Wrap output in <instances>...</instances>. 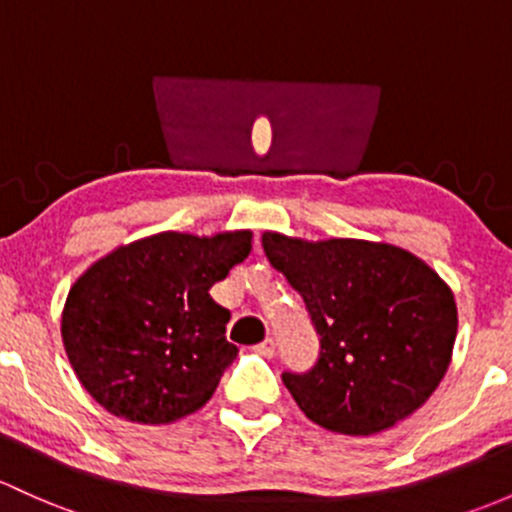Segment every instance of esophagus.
Returning a JSON list of instances; mask_svg holds the SVG:
<instances>
[{
	"instance_id": "esophagus-1",
	"label": "esophagus",
	"mask_w": 512,
	"mask_h": 512,
	"mask_svg": "<svg viewBox=\"0 0 512 512\" xmlns=\"http://www.w3.org/2000/svg\"><path fill=\"white\" fill-rule=\"evenodd\" d=\"M255 353L265 355V358H272V355H274V341H272V338H267V341L257 343V346H255Z\"/></svg>"
}]
</instances>
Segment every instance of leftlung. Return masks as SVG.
Returning a JSON list of instances; mask_svg holds the SVG:
<instances>
[{"label": "left lung", "instance_id": "left-lung-1", "mask_svg": "<svg viewBox=\"0 0 512 512\" xmlns=\"http://www.w3.org/2000/svg\"><path fill=\"white\" fill-rule=\"evenodd\" d=\"M274 270L304 297L319 360L284 373L299 410L328 432L368 437L437 390L454 351V292L424 260L387 242L262 233Z\"/></svg>", "mask_w": 512, "mask_h": 512}]
</instances>
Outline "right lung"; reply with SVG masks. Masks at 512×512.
I'll return each mask as SVG.
<instances>
[{"instance_id":"right-lung-1","label":"right lung","mask_w":512,"mask_h":512,"mask_svg":"<svg viewBox=\"0 0 512 512\" xmlns=\"http://www.w3.org/2000/svg\"><path fill=\"white\" fill-rule=\"evenodd\" d=\"M252 250L250 230L149 235L115 247L68 292L61 336L73 373L115 417L171 424L213 397L238 348L211 287Z\"/></svg>"}]
</instances>
